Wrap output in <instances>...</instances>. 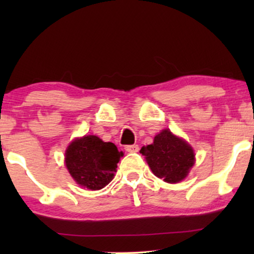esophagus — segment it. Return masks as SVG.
Instances as JSON below:
<instances>
[{"label": "esophagus", "instance_id": "esophagus-1", "mask_svg": "<svg viewBox=\"0 0 254 254\" xmlns=\"http://www.w3.org/2000/svg\"><path fill=\"white\" fill-rule=\"evenodd\" d=\"M125 150H126L127 152H137L138 151V145L137 144L126 145V147H125Z\"/></svg>", "mask_w": 254, "mask_h": 254}]
</instances>
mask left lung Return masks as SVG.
Here are the masks:
<instances>
[{"instance_id":"1","label":"left lung","mask_w":254,"mask_h":254,"mask_svg":"<svg viewBox=\"0 0 254 254\" xmlns=\"http://www.w3.org/2000/svg\"><path fill=\"white\" fill-rule=\"evenodd\" d=\"M140 152L154 175L170 184L185 179L195 162L193 148L169 129L156 135L154 143L142 147Z\"/></svg>"}]
</instances>
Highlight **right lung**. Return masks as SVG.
Instances as JSON below:
<instances>
[{"instance_id":"add662e5","label":"right lung","mask_w":254,"mask_h":254,"mask_svg":"<svg viewBox=\"0 0 254 254\" xmlns=\"http://www.w3.org/2000/svg\"><path fill=\"white\" fill-rule=\"evenodd\" d=\"M123 156L124 152L118 150L112 142H104L96 135H85L68 145L64 163L79 186L97 190L113 179Z\"/></svg>"}]
</instances>
